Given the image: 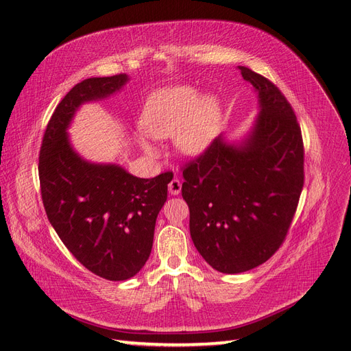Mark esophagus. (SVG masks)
Returning <instances> with one entry per match:
<instances>
[{"mask_svg":"<svg viewBox=\"0 0 351 351\" xmlns=\"http://www.w3.org/2000/svg\"><path fill=\"white\" fill-rule=\"evenodd\" d=\"M181 190H182V184H181V181H179L178 178H173L172 181L169 182V193L172 194V195H178L179 193H181Z\"/></svg>","mask_w":351,"mask_h":351,"instance_id":"1","label":"esophagus"}]
</instances>
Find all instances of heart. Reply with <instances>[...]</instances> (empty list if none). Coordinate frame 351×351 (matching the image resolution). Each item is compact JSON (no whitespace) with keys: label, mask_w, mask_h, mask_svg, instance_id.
Returning a JSON list of instances; mask_svg holds the SVG:
<instances>
[{"label":"heart","mask_w":351,"mask_h":351,"mask_svg":"<svg viewBox=\"0 0 351 351\" xmlns=\"http://www.w3.org/2000/svg\"><path fill=\"white\" fill-rule=\"evenodd\" d=\"M142 129L154 139L172 138L185 156H200L222 128V106L213 95L200 96L191 86H172L151 93L141 114ZM139 143L148 156H157V147L141 134Z\"/></svg>","instance_id":"1"}]
</instances>
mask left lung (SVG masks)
<instances>
[{
	"instance_id": "obj_1",
	"label": "left lung",
	"mask_w": 351,
	"mask_h": 351,
	"mask_svg": "<svg viewBox=\"0 0 351 351\" xmlns=\"http://www.w3.org/2000/svg\"><path fill=\"white\" fill-rule=\"evenodd\" d=\"M258 115L245 138L219 136L184 172L194 246L212 268L249 271L280 247L304 185V145L291 104L269 80L246 66Z\"/></svg>"
}]
</instances>
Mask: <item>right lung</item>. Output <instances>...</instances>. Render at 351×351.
Instances as JSON below:
<instances>
[{
	"label": "right lung",
	"mask_w": 351,
	"mask_h": 351,
	"mask_svg": "<svg viewBox=\"0 0 351 351\" xmlns=\"http://www.w3.org/2000/svg\"><path fill=\"white\" fill-rule=\"evenodd\" d=\"M128 82L125 74L93 77L71 88L47 124L38 165L53 228L77 261L112 282L128 280L145 265L173 175L142 179L120 165L92 163L71 145L68 129L83 104L110 97Z\"/></svg>",
	"instance_id": "right-lung-1"
}]
</instances>
